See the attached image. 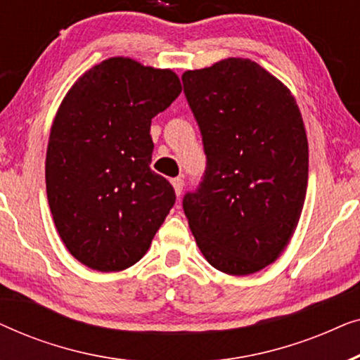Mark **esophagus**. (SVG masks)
Segmentation results:
<instances>
[{"mask_svg":"<svg viewBox=\"0 0 360 360\" xmlns=\"http://www.w3.org/2000/svg\"><path fill=\"white\" fill-rule=\"evenodd\" d=\"M172 185H174L175 193L180 196V195H181V191H184V186H185V181H184V179H181V176H176V179L172 180Z\"/></svg>","mask_w":360,"mask_h":360,"instance_id":"obj_1","label":"esophagus"}]
</instances>
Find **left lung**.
I'll return each instance as SVG.
<instances>
[{
	"mask_svg": "<svg viewBox=\"0 0 360 360\" xmlns=\"http://www.w3.org/2000/svg\"><path fill=\"white\" fill-rule=\"evenodd\" d=\"M206 169L184 211L205 259L229 275L275 262L297 229L308 185V141L287 86L249 58L181 75Z\"/></svg>",
	"mask_w": 360,
	"mask_h": 360,
	"instance_id": "left-lung-1",
	"label": "left lung"
}]
</instances>
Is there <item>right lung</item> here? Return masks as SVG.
I'll return each mask as SVG.
<instances>
[{"instance_id":"obj_1","label":"right lung","mask_w":360,"mask_h":360,"mask_svg":"<svg viewBox=\"0 0 360 360\" xmlns=\"http://www.w3.org/2000/svg\"><path fill=\"white\" fill-rule=\"evenodd\" d=\"M180 91L169 68L112 57L63 98L47 146V200L58 236L86 267L134 265L174 206V186L150 170V122Z\"/></svg>"}]
</instances>
